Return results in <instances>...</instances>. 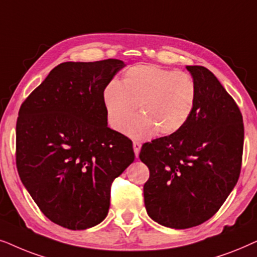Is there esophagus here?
I'll list each match as a JSON object with an SVG mask.
<instances>
[{"instance_id": "1", "label": "esophagus", "mask_w": 257, "mask_h": 257, "mask_svg": "<svg viewBox=\"0 0 257 257\" xmlns=\"http://www.w3.org/2000/svg\"><path fill=\"white\" fill-rule=\"evenodd\" d=\"M133 148H134V153L136 157L139 156V153H140V149H141V143H140L139 141H134L133 142Z\"/></svg>"}]
</instances>
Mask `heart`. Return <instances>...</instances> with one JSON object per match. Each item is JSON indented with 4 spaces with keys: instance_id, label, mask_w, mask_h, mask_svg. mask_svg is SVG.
<instances>
[{
    "instance_id": "obj_1",
    "label": "heart",
    "mask_w": 257,
    "mask_h": 257,
    "mask_svg": "<svg viewBox=\"0 0 257 257\" xmlns=\"http://www.w3.org/2000/svg\"><path fill=\"white\" fill-rule=\"evenodd\" d=\"M197 87L184 71H174L156 64L131 67L121 82L112 81L104 89L103 103L108 123L122 132L134 116L126 133L134 138L175 134L186 125L196 104Z\"/></svg>"
}]
</instances>
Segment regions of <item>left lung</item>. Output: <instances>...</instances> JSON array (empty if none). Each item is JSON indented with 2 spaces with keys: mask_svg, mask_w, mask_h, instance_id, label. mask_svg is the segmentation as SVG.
<instances>
[{
  "mask_svg": "<svg viewBox=\"0 0 257 257\" xmlns=\"http://www.w3.org/2000/svg\"><path fill=\"white\" fill-rule=\"evenodd\" d=\"M197 87L196 104L175 134L142 146L140 160L149 168L143 186L147 213L175 229L214 216L241 173L243 118L216 76L202 66H187Z\"/></svg>",
  "mask_w": 257,
  "mask_h": 257,
  "instance_id": "8db88e82",
  "label": "left lung"
}]
</instances>
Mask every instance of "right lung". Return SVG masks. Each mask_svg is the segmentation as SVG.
<instances>
[{
    "label": "right lung",
    "instance_id": "right-lung-1",
    "mask_svg": "<svg viewBox=\"0 0 257 257\" xmlns=\"http://www.w3.org/2000/svg\"><path fill=\"white\" fill-rule=\"evenodd\" d=\"M125 64L108 59L55 67L21 104L16 167L51 222L71 230L107 216L112 181L135 159L133 142L109 128L107 85Z\"/></svg>",
    "mask_w": 257,
    "mask_h": 257
}]
</instances>
